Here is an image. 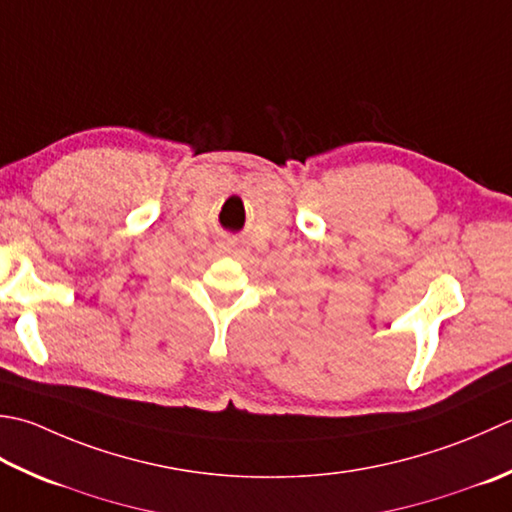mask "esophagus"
<instances>
[{"mask_svg": "<svg viewBox=\"0 0 512 512\" xmlns=\"http://www.w3.org/2000/svg\"><path fill=\"white\" fill-rule=\"evenodd\" d=\"M237 244H239L237 237H230V235H228V237L222 239V242H219V248H222L224 253H233V250L237 248Z\"/></svg>", "mask_w": 512, "mask_h": 512, "instance_id": "1", "label": "esophagus"}]
</instances>
